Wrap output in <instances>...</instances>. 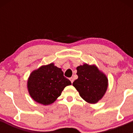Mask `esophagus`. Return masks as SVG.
Masks as SVG:
<instances>
[{
	"label": "esophagus",
	"instance_id": "obj_1",
	"mask_svg": "<svg viewBox=\"0 0 133 133\" xmlns=\"http://www.w3.org/2000/svg\"><path fill=\"white\" fill-rule=\"evenodd\" d=\"M69 80H70V81L71 82V83H72V84H73V81H74V79H73V77H71L70 78H69Z\"/></svg>",
	"mask_w": 133,
	"mask_h": 133
}]
</instances>
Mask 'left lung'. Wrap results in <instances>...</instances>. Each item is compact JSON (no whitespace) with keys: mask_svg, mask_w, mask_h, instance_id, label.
<instances>
[{"mask_svg":"<svg viewBox=\"0 0 133 133\" xmlns=\"http://www.w3.org/2000/svg\"><path fill=\"white\" fill-rule=\"evenodd\" d=\"M76 69L78 78L73 82V85L85 101L95 104L106 91L108 85L106 76L95 65L87 64L77 67Z\"/></svg>","mask_w":133,"mask_h":133,"instance_id":"left-lung-1","label":"left lung"}]
</instances>
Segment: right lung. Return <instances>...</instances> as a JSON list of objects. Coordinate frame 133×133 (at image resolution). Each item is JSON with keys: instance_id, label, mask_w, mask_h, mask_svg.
Listing matches in <instances>:
<instances>
[{"instance_id": "right-lung-1", "label": "right lung", "mask_w": 133, "mask_h": 133, "mask_svg": "<svg viewBox=\"0 0 133 133\" xmlns=\"http://www.w3.org/2000/svg\"><path fill=\"white\" fill-rule=\"evenodd\" d=\"M71 84L62 69L51 63L32 72L28 79V88L35 101L49 105L60 96L65 87Z\"/></svg>"}]
</instances>
